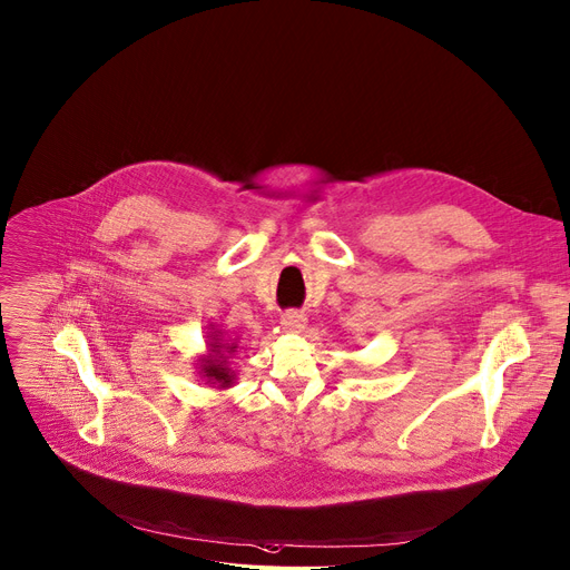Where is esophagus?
<instances>
[{
	"mask_svg": "<svg viewBox=\"0 0 570 570\" xmlns=\"http://www.w3.org/2000/svg\"><path fill=\"white\" fill-rule=\"evenodd\" d=\"M281 324L285 331H301L306 326V315L298 313V311H285L281 315Z\"/></svg>",
	"mask_w": 570,
	"mask_h": 570,
	"instance_id": "obj_1",
	"label": "esophagus"
}]
</instances>
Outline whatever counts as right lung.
<instances>
[{
    "label": "right lung",
    "mask_w": 570,
    "mask_h": 570,
    "mask_svg": "<svg viewBox=\"0 0 570 570\" xmlns=\"http://www.w3.org/2000/svg\"><path fill=\"white\" fill-rule=\"evenodd\" d=\"M205 373H207V377H214V380H218V382H223V384H229V382H232L229 367H220V363H212V365H207V367H205Z\"/></svg>",
    "instance_id": "right-lung-1"
}]
</instances>
